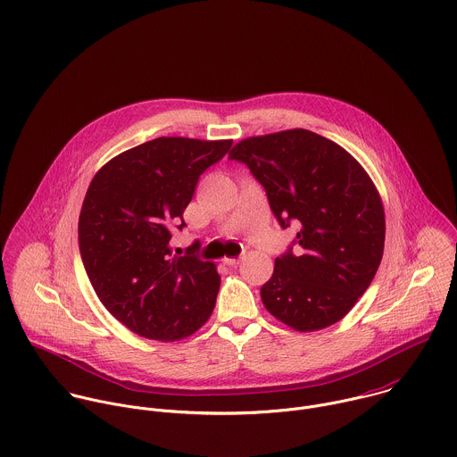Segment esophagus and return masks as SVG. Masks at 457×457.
Wrapping results in <instances>:
<instances>
[{
  "mask_svg": "<svg viewBox=\"0 0 457 457\" xmlns=\"http://www.w3.org/2000/svg\"><path fill=\"white\" fill-rule=\"evenodd\" d=\"M221 261H223L227 266H237V264L243 261V257H236V259H234V257H223Z\"/></svg>",
  "mask_w": 457,
  "mask_h": 457,
  "instance_id": "obj_1",
  "label": "esophagus"
}]
</instances>
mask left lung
I'll use <instances>...</instances> for the list:
<instances>
[{
    "mask_svg": "<svg viewBox=\"0 0 457 457\" xmlns=\"http://www.w3.org/2000/svg\"><path fill=\"white\" fill-rule=\"evenodd\" d=\"M228 155L264 186L282 228L300 227L296 253L277 257L261 287L268 312L298 332L343 320L384 252V207L370 175L345 148L303 129L246 137Z\"/></svg>",
    "mask_w": 457,
    "mask_h": 457,
    "instance_id": "1",
    "label": "left lung"
}]
</instances>
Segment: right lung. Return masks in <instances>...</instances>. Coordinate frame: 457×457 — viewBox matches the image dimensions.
<instances>
[{
	"instance_id": "right-lung-1",
	"label": "right lung",
	"mask_w": 457,
	"mask_h": 457,
	"mask_svg": "<svg viewBox=\"0 0 457 457\" xmlns=\"http://www.w3.org/2000/svg\"><path fill=\"white\" fill-rule=\"evenodd\" d=\"M232 139L157 137L93 177L79 218L80 255L105 309L134 334L162 343L195 334L212 314L221 277L214 262L171 255L200 175Z\"/></svg>"
}]
</instances>
